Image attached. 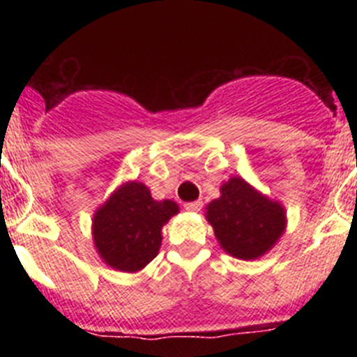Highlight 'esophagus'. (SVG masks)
Returning a JSON list of instances; mask_svg holds the SVG:
<instances>
[{
    "label": "esophagus",
    "mask_w": 357,
    "mask_h": 357,
    "mask_svg": "<svg viewBox=\"0 0 357 357\" xmlns=\"http://www.w3.org/2000/svg\"><path fill=\"white\" fill-rule=\"evenodd\" d=\"M185 211H189V213H198V211L202 209V202H189V204H185Z\"/></svg>",
    "instance_id": "obj_1"
}]
</instances>
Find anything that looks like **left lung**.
<instances>
[{
  "instance_id": "obj_1",
  "label": "left lung",
  "mask_w": 357,
  "mask_h": 357,
  "mask_svg": "<svg viewBox=\"0 0 357 357\" xmlns=\"http://www.w3.org/2000/svg\"><path fill=\"white\" fill-rule=\"evenodd\" d=\"M206 218L220 247L241 261L268 254L288 225L284 206L243 176H230L220 185V198L207 204Z\"/></svg>"
}]
</instances>
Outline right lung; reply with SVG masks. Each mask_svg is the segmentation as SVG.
<instances>
[{
    "mask_svg": "<svg viewBox=\"0 0 357 357\" xmlns=\"http://www.w3.org/2000/svg\"><path fill=\"white\" fill-rule=\"evenodd\" d=\"M175 214L178 206L173 200H153L143 182H123L94 211V248L112 270L141 272L159 254L162 227Z\"/></svg>",
    "mask_w": 357,
    "mask_h": 357,
    "instance_id": "obj_1",
    "label": "right lung"
}]
</instances>
